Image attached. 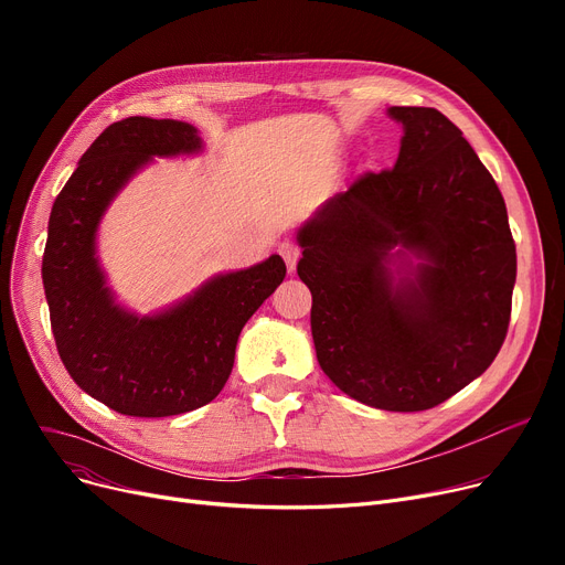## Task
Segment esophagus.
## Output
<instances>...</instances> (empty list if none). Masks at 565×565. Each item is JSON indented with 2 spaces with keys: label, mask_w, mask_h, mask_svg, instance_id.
<instances>
[{
  "label": "esophagus",
  "mask_w": 565,
  "mask_h": 565,
  "mask_svg": "<svg viewBox=\"0 0 565 565\" xmlns=\"http://www.w3.org/2000/svg\"><path fill=\"white\" fill-rule=\"evenodd\" d=\"M279 254L284 256L288 270H292L295 263H298V258H300V245L295 241H288V237H286V241L279 243Z\"/></svg>",
  "instance_id": "esophagus-1"
}]
</instances>
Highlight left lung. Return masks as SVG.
Segmentation results:
<instances>
[{
	"label": "left lung",
	"mask_w": 565,
	"mask_h": 565,
	"mask_svg": "<svg viewBox=\"0 0 565 565\" xmlns=\"http://www.w3.org/2000/svg\"><path fill=\"white\" fill-rule=\"evenodd\" d=\"M390 114L403 126L396 164L354 178L300 228L298 275L324 375L364 405L422 412L494 362L518 260L507 203L460 128L433 107ZM396 244L425 263L394 287Z\"/></svg>",
	"instance_id": "8db88e82"
}]
</instances>
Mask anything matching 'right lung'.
I'll list each match as a JSON object with an SVG mask.
<instances>
[{
	"instance_id": "right-lung-1",
	"label": "right lung",
	"mask_w": 565,
	"mask_h": 565,
	"mask_svg": "<svg viewBox=\"0 0 565 565\" xmlns=\"http://www.w3.org/2000/svg\"><path fill=\"white\" fill-rule=\"evenodd\" d=\"M199 148L196 130L183 121H116L88 146L50 213L43 286L58 358L79 390L128 417H171L211 403L231 375L245 322L286 277L275 254L207 281L153 318L111 305L96 260L107 203L151 156Z\"/></svg>"
}]
</instances>
